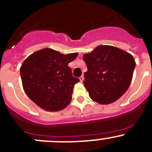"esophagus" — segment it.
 Listing matches in <instances>:
<instances>
[{
    "instance_id": "34e87169",
    "label": "esophagus",
    "mask_w": 152,
    "mask_h": 152,
    "mask_svg": "<svg viewBox=\"0 0 152 152\" xmlns=\"http://www.w3.org/2000/svg\"><path fill=\"white\" fill-rule=\"evenodd\" d=\"M79 79H80V82H83V79H84V77H83V76L82 75V76H80V77H79Z\"/></svg>"
}]
</instances>
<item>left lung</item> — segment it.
Returning <instances> with one entry per match:
<instances>
[{
  "label": "left lung",
  "mask_w": 152,
  "mask_h": 152,
  "mask_svg": "<svg viewBox=\"0 0 152 152\" xmlns=\"http://www.w3.org/2000/svg\"><path fill=\"white\" fill-rule=\"evenodd\" d=\"M87 66L83 84L91 99L108 104L125 94L131 83L135 60L131 54L110 45H99L85 53Z\"/></svg>",
  "instance_id": "left-lung-1"
}]
</instances>
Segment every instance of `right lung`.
<instances>
[{
    "label": "right lung",
    "instance_id": "right-lung-1",
    "mask_svg": "<svg viewBox=\"0 0 152 152\" xmlns=\"http://www.w3.org/2000/svg\"><path fill=\"white\" fill-rule=\"evenodd\" d=\"M65 55L51 48L32 53L20 68L23 88L27 96L42 109L60 111L69 104L75 83L68 64L77 57Z\"/></svg>",
    "mask_w": 152,
    "mask_h": 152
}]
</instances>
